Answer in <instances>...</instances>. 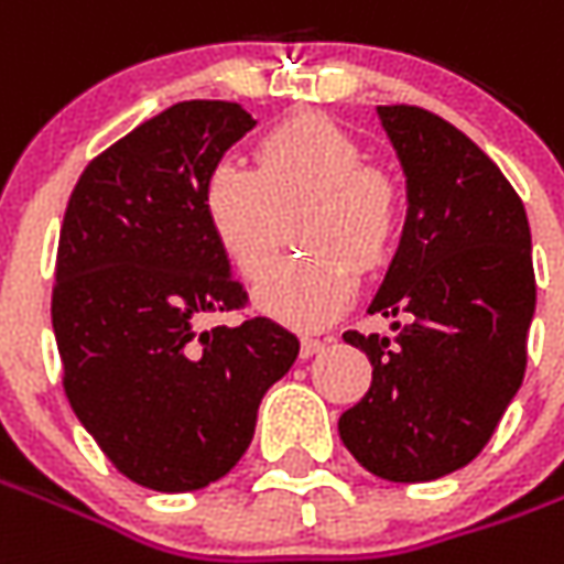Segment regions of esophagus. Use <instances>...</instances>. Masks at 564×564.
<instances>
[{"label":"esophagus","instance_id":"1","mask_svg":"<svg viewBox=\"0 0 564 564\" xmlns=\"http://www.w3.org/2000/svg\"><path fill=\"white\" fill-rule=\"evenodd\" d=\"M323 345H326V338L305 336L302 338V357H314L317 350H323Z\"/></svg>","mask_w":564,"mask_h":564}]
</instances>
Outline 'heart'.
I'll list each match as a JSON object with an SVG mask.
<instances>
[{
	"label": "heart",
	"mask_w": 564,
	"mask_h": 564,
	"mask_svg": "<svg viewBox=\"0 0 564 564\" xmlns=\"http://www.w3.org/2000/svg\"><path fill=\"white\" fill-rule=\"evenodd\" d=\"M360 140L323 116H295L256 143V171L219 161L204 180V216L243 278L265 274L290 238L317 253L290 259L256 286V305L299 329L336 321L357 295V267L391 253L403 186L384 164L364 161ZM326 249L339 253L326 254Z\"/></svg>",
	"instance_id": "1"
}]
</instances>
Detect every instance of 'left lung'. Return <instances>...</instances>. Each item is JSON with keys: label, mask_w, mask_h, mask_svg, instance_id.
<instances>
[{"label": "left lung", "mask_w": 564, "mask_h": 564, "mask_svg": "<svg viewBox=\"0 0 564 564\" xmlns=\"http://www.w3.org/2000/svg\"><path fill=\"white\" fill-rule=\"evenodd\" d=\"M405 173V226L369 314L397 336L348 329L372 384L338 433L369 474L427 482L486 448L529 364L531 231L501 167L446 118L378 106Z\"/></svg>", "instance_id": "obj_1"}]
</instances>
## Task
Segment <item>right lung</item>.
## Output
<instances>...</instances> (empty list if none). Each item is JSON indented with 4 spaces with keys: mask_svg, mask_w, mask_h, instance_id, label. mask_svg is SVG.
Segmentation results:
<instances>
[{
    "mask_svg": "<svg viewBox=\"0 0 564 564\" xmlns=\"http://www.w3.org/2000/svg\"><path fill=\"white\" fill-rule=\"evenodd\" d=\"M253 124L226 100L171 106L90 161L66 204L51 295L63 391L118 474L152 491L226 476L299 357L269 317L198 329L247 308L200 195Z\"/></svg>",
    "mask_w": 564,
    "mask_h": 564,
    "instance_id": "add662e5",
    "label": "right lung"
}]
</instances>
